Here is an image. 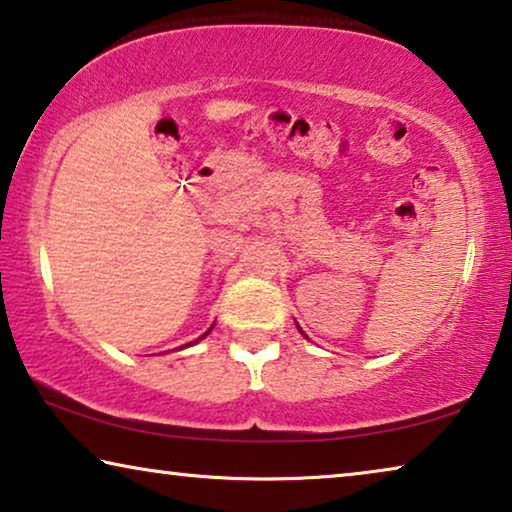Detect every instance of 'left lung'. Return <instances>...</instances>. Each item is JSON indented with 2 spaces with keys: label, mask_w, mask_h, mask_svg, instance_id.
<instances>
[{
  "label": "left lung",
  "mask_w": 512,
  "mask_h": 512,
  "mask_svg": "<svg viewBox=\"0 0 512 512\" xmlns=\"http://www.w3.org/2000/svg\"><path fill=\"white\" fill-rule=\"evenodd\" d=\"M299 331H301V326H299ZM301 333H303V331H301ZM303 335H305V333H303Z\"/></svg>",
  "instance_id": "left-lung-1"
}]
</instances>
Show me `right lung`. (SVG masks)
<instances>
[{
  "label": "right lung",
  "instance_id": "obj_1",
  "mask_svg": "<svg viewBox=\"0 0 512 512\" xmlns=\"http://www.w3.org/2000/svg\"><path fill=\"white\" fill-rule=\"evenodd\" d=\"M211 331H213V324H211V329H209L207 333H202V335H200V338H197V340H193V342H188V345H186V347H190V345H197V342H200V340H204V338H207V335H209Z\"/></svg>",
  "mask_w": 512,
  "mask_h": 512
}]
</instances>
